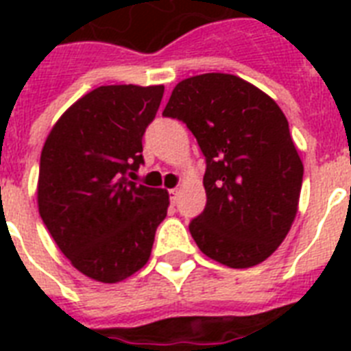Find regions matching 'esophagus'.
<instances>
[{
  "label": "esophagus",
  "instance_id": "1",
  "mask_svg": "<svg viewBox=\"0 0 351 351\" xmlns=\"http://www.w3.org/2000/svg\"><path fill=\"white\" fill-rule=\"evenodd\" d=\"M169 200L173 204H176V200H178V189H171V191H169Z\"/></svg>",
  "mask_w": 351,
  "mask_h": 351
}]
</instances>
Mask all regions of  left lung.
Masks as SVG:
<instances>
[{"instance_id":"obj_1","label":"left lung","mask_w":351,"mask_h":351,"mask_svg":"<svg viewBox=\"0 0 351 351\" xmlns=\"http://www.w3.org/2000/svg\"><path fill=\"white\" fill-rule=\"evenodd\" d=\"M165 118L184 121L206 156V208L189 231L204 255L242 269L266 261L286 239L304 167L280 107L239 76L182 80Z\"/></svg>"}]
</instances>
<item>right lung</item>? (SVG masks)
<instances>
[{
	"label": "right lung",
	"instance_id": "right-lung-1",
	"mask_svg": "<svg viewBox=\"0 0 351 351\" xmlns=\"http://www.w3.org/2000/svg\"><path fill=\"white\" fill-rule=\"evenodd\" d=\"M162 96L164 85H101L63 112L41 151V220L73 266L100 282L145 266L167 215V191L134 180Z\"/></svg>",
	"mask_w": 351,
	"mask_h": 351
}]
</instances>
